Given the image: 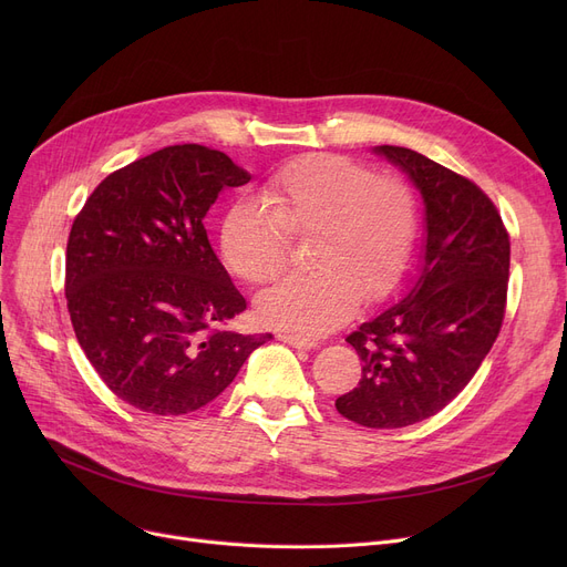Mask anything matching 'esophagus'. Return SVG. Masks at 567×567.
I'll list each match as a JSON object with an SVG mask.
<instances>
[{"mask_svg": "<svg viewBox=\"0 0 567 567\" xmlns=\"http://www.w3.org/2000/svg\"><path fill=\"white\" fill-rule=\"evenodd\" d=\"M278 340L296 347V349H312L315 347V340L310 338H303V336H296V333H280Z\"/></svg>", "mask_w": 567, "mask_h": 567, "instance_id": "1", "label": "esophagus"}]
</instances>
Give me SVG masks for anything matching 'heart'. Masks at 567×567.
<instances>
[{
    "label": "heart",
    "mask_w": 567,
    "mask_h": 567,
    "mask_svg": "<svg viewBox=\"0 0 567 567\" xmlns=\"http://www.w3.org/2000/svg\"><path fill=\"white\" fill-rule=\"evenodd\" d=\"M261 199L234 202L223 220V257L238 278L274 280L287 264V234H315V271L257 296L264 323L310 338L331 333L353 315L359 296L377 301L402 278L419 231V202L402 178L312 154L271 176Z\"/></svg>",
    "instance_id": "b5f03b06"
}]
</instances>
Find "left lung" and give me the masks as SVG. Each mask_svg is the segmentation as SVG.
I'll return each instance as SVG.
<instances>
[{
	"label": "left lung",
	"mask_w": 567,
	"mask_h": 567,
	"mask_svg": "<svg viewBox=\"0 0 567 567\" xmlns=\"http://www.w3.org/2000/svg\"><path fill=\"white\" fill-rule=\"evenodd\" d=\"M372 154L400 167L423 197V259L402 299L347 338L363 377L336 409L359 425L395 430L439 413L485 361L505 312L511 238L468 178L404 146Z\"/></svg>",
	"instance_id": "1"
}]
</instances>
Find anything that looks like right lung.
<instances>
[{
    "instance_id": "1",
    "label": "right lung",
    "mask_w": 567,
    "mask_h": 567,
    "mask_svg": "<svg viewBox=\"0 0 567 567\" xmlns=\"http://www.w3.org/2000/svg\"><path fill=\"white\" fill-rule=\"evenodd\" d=\"M248 182L216 148L165 146L105 176L71 227L75 338L107 389L140 411L182 415L208 404L274 338L220 329L246 299L204 229L218 195Z\"/></svg>"
}]
</instances>
